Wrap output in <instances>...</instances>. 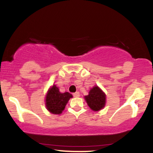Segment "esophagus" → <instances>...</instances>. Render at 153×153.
Wrapping results in <instances>:
<instances>
[{"label":"esophagus","mask_w":153,"mask_h":153,"mask_svg":"<svg viewBox=\"0 0 153 153\" xmlns=\"http://www.w3.org/2000/svg\"><path fill=\"white\" fill-rule=\"evenodd\" d=\"M73 96L75 97H78L80 96V93L78 92V91H76V92H75V93H74Z\"/></svg>","instance_id":"esophagus-1"}]
</instances>
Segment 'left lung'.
<instances>
[{
	"mask_svg": "<svg viewBox=\"0 0 153 153\" xmlns=\"http://www.w3.org/2000/svg\"><path fill=\"white\" fill-rule=\"evenodd\" d=\"M84 99L89 107L94 111H98L105 105L106 95L98 86H94L89 90V94L84 96Z\"/></svg>",
	"mask_w": 153,
	"mask_h": 153,
	"instance_id": "obj_1",
	"label": "left lung"
}]
</instances>
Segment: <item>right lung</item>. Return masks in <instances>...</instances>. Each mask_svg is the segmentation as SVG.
Wrapping results in <instances>:
<instances>
[{"instance_id":"obj_1","label":"right lung","mask_w":153,"mask_h":153,"mask_svg":"<svg viewBox=\"0 0 153 153\" xmlns=\"http://www.w3.org/2000/svg\"><path fill=\"white\" fill-rule=\"evenodd\" d=\"M72 97L70 93H62L59 87L53 84L48 90L45 96V106L49 112L53 114H60L65 108L69 100Z\"/></svg>"}]
</instances>
